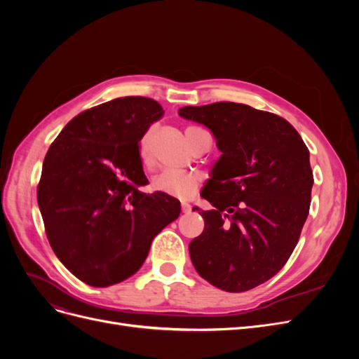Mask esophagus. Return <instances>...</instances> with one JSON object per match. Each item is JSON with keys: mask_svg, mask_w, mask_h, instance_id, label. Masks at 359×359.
Here are the masks:
<instances>
[{"mask_svg": "<svg viewBox=\"0 0 359 359\" xmlns=\"http://www.w3.org/2000/svg\"><path fill=\"white\" fill-rule=\"evenodd\" d=\"M181 210H182V212H190L191 211V205L187 203V202H182L181 203Z\"/></svg>", "mask_w": 359, "mask_h": 359, "instance_id": "1", "label": "esophagus"}]
</instances>
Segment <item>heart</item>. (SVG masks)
I'll list each match as a JSON object with an SVG mask.
<instances>
[{
    "instance_id": "b5f03b06",
    "label": "heart",
    "mask_w": 359,
    "mask_h": 359,
    "mask_svg": "<svg viewBox=\"0 0 359 359\" xmlns=\"http://www.w3.org/2000/svg\"><path fill=\"white\" fill-rule=\"evenodd\" d=\"M206 133L203 130L198 127H187L186 128V136L189 139V142L194 147L202 136ZM151 137H153V128H148L147 133L142 137V142H140V160H142L145 168H151L153 165V157H151ZM202 177L196 172H178V170H163L158 175H156L153 180H151V189L154 191L168 194V196L172 198H178V199H189L191 198L194 193L198 191L201 187Z\"/></svg>"
}]
</instances>
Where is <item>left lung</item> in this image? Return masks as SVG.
Instances as JSON below:
<instances>
[{
    "mask_svg": "<svg viewBox=\"0 0 359 359\" xmlns=\"http://www.w3.org/2000/svg\"><path fill=\"white\" fill-rule=\"evenodd\" d=\"M178 114L208 127L222 151L202 190L214 208L202 211L191 262L222 290L253 289L285 266L299 240L311 202L309 148L285 118L247 104L184 106Z\"/></svg>",
    "mask_w": 359,
    "mask_h": 359,
    "instance_id": "8db88e82",
    "label": "left lung"
}]
</instances>
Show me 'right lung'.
<instances>
[{
    "mask_svg": "<svg viewBox=\"0 0 359 359\" xmlns=\"http://www.w3.org/2000/svg\"><path fill=\"white\" fill-rule=\"evenodd\" d=\"M163 115L148 97H121L81 112L43 161L37 202L53 253L94 287L132 277L180 201L144 193L139 142Z\"/></svg>",
    "mask_w": 359,
    "mask_h": 359,
    "instance_id": "obj_1",
    "label": "right lung"
}]
</instances>
